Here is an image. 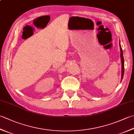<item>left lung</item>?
Listing matches in <instances>:
<instances>
[{
	"mask_svg": "<svg viewBox=\"0 0 134 134\" xmlns=\"http://www.w3.org/2000/svg\"><path fill=\"white\" fill-rule=\"evenodd\" d=\"M119 45H120V56H121V64H122V70H121V80L123 78L124 75V58H123V50H122V48L121 47V45L119 43Z\"/></svg>",
	"mask_w": 134,
	"mask_h": 134,
	"instance_id": "8db88e82",
	"label": "left lung"
}]
</instances>
